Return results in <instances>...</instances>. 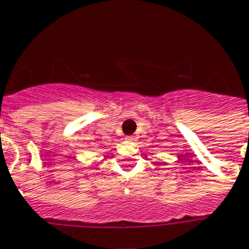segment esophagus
Returning <instances> with one entry per match:
<instances>
[{"label":"esophagus","instance_id":"esophagus-1","mask_svg":"<svg viewBox=\"0 0 249 249\" xmlns=\"http://www.w3.org/2000/svg\"><path fill=\"white\" fill-rule=\"evenodd\" d=\"M126 141H129V142H134V141H136V137H133V136L126 137Z\"/></svg>","mask_w":249,"mask_h":249}]
</instances>
